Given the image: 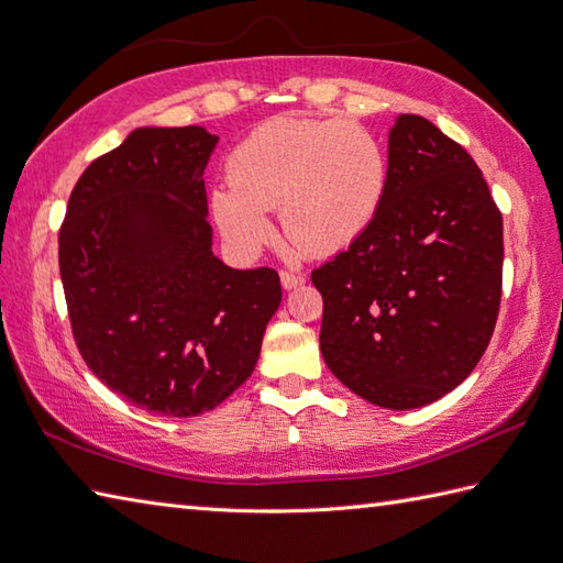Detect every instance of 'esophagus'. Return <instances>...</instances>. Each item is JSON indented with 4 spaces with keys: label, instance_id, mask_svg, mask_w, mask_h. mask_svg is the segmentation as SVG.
Masks as SVG:
<instances>
[{
    "label": "esophagus",
    "instance_id": "esophagus-1",
    "mask_svg": "<svg viewBox=\"0 0 563 563\" xmlns=\"http://www.w3.org/2000/svg\"><path fill=\"white\" fill-rule=\"evenodd\" d=\"M302 283H305V275H302V273H292V271H283V273H280V285H283L285 290L300 288Z\"/></svg>",
    "mask_w": 563,
    "mask_h": 563
}]
</instances>
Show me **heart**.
Returning a JSON list of instances; mask_svg holds the SVG:
<instances>
[{
    "instance_id": "obj_1",
    "label": "heart",
    "mask_w": 563,
    "mask_h": 563,
    "mask_svg": "<svg viewBox=\"0 0 563 563\" xmlns=\"http://www.w3.org/2000/svg\"><path fill=\"white\" fill-rule=\"evenodd\" d=\"M387 154L367 128L339 118H273L234 147L230 186L212 190L220 234L239 256L271 236L266 212L307 254L349 249L377 218L387 190Z\"/></svg>"
}]
</instances>
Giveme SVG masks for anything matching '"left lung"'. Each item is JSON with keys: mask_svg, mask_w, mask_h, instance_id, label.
Listing matches in <instances>:
<instances>
[{"mask_svg": "<svg viewBox=\"0 0 563 563\" xmlns=\"http://www.w3.org/2000/svg\"><path fill=\"white\" fill-rule=\"evenodd\" d=\"M387 169L377 218L312 283L331 373L406 411L445 397L482 361L500 305L504 218L479 166L421 115H397Z\"/></svg>", "mask_w": 563, "mask_h": 563, "instance_id": "8db88e82", "label": "left lung"}]
</instances>
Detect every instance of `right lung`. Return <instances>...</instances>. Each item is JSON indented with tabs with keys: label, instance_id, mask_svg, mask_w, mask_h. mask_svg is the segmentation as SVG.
Returning a JSON list of instances; mask_svg holds the SVG:
<instances>
[{
	"label": "right lung",
	"instance_id": "add662e5",
	"mask_svg": "<svg viewBox=\"0 0 563 563\" xmlns=\"http://www.w3.org/2000/svg\"><path fill=\"white\" fill-rule=\"evenodd\" d=\"M218 135L137 128L81 174L59 230V278L84 363L150 413L212 411L254 373L280 307L273 268L212 254L206 166Z\"/></svg>",
	"mask_w": 563,
	"mask_h": 563
}]
</instances>
